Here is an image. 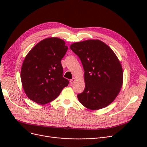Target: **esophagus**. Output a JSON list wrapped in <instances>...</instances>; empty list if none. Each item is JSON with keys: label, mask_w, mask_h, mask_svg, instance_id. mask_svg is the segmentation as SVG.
<instances>
[{"label": "esophagus", "mask_w": 147, "mask_h": 147, "mask_svg": "<svg viewBox=\"0 0 147 147\" xmlns=\"http://www.w3.org/2000/svg\"><path fill=\"white\" fill-rule=\"evenodd\" d=\"M76 80V79L75 78H73V79H71L70 80H69V82H70L71 84H73V83H74L75 82Z\"/></svg>", "instance_id": "34e87169"}]
</instances>
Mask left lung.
<instances>
[{"instance_id": "obj_1", "label": "left lung", "mask_w": 147, "mask_h": 147, "mask_svg": "<svg viewBox=\"0 0 147 147\" xmlns=\"http://www.w3.org/2000/svg\"><path fill=\"white\" fill-rule=\"evenodd\" d=\"M70 49L80 59L84 71L85 88L78 95L79 102L90 110L109 105L123 85V68L116 55L99 40L75 42Z\"/></svg>"}]
</instances>
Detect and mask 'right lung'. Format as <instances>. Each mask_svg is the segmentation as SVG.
I'll return each mask as SVG.
<instances>
[{"instance_id":"right-lung-1","label":"right lung","mask_w":147,"mask_h":147,"mask_svg":"<svg viewBox=\"0 0 147 147\" xmlns=\"http://www.w3.org/2000/svg\"><path fill=\"white\" fill-rule=\"evenodd\" d=\"M68 49L58 37L45 38L25 57L21 69L22 86L32 101L45 105L60 94L69 82L63 78L61 61Z\"/></svg>"}]
</instances>
